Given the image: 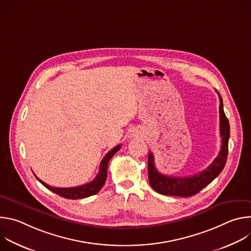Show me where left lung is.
Wrapping results in <instances>:
<instances>
[{"mask_svg":"<svg viewBox=\"0 0 251 251\" xmlns=\"http://www.w3.org/2000/svg\"><path fill=\"white\" fill-rule=\"evenodd\" d=\"M220 97V132L222 137V147L218 157L202 172L184 177H175L162 175L155 167L154 155L150 152L148 156V176L149 183L153 190L161 195L175 197H191L198 194L201 190L210 184L216 178L226 166L228 153L229 139V122L224 111L223 98Z\"/></svg>","mask_w":251,"mask_h":251,"instance_id":"8db88e82","label":"left lung"}]
</instances>
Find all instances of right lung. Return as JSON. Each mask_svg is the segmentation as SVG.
<instances>
[{
  "label": "right lung",
  "mask_w": 251,
  "mask_h": 251,
  "mask_svg": "<svg viewBox=\"0 0 251 251\" xmlns=\"http://www.w3.org/2000/svg\"><path fill=\"white\" fill-rule=\"evenodd\" d=\"M120 147H121V145H117L116 147H114L112 150H110L105 155V157L102 159V161L100 163L99 172H98L97 176H95V178L92 182L87 183L85 185H82L79 187H74V188H55V187H50V185L46 184L45 182L40 180L37 176H35V177H37L39 182L42 183L47 189H49L50 191L55 193L56 195H58L62 198H65V199L77 200V199H83V198L93 196V195L97 194L103 187V185L106 181V177H107V166H108L110 159L115 155L116 152H118Z\"/></svg>",
  "instance_id": "right-lung-1"
}]
</instances>
